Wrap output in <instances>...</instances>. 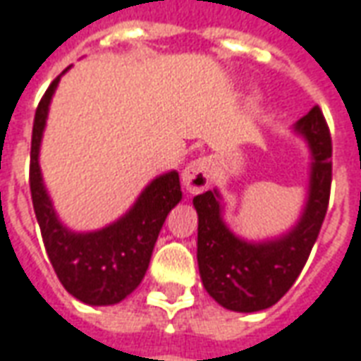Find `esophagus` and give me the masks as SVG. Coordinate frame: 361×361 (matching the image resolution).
I'll list each match as a JSON object with an SVG mask.
<instances>
[{"mask_svg": "<svg viewBox=\"0 0 361 361\" xmlns=\"http://www.w3.org/2000/svg\"><path fill=\"white\" fill-rule=\"evenodd\" d=\"M211 183V160L207 157L189 162L183 170V185L189 193H201Z\"/></svg>", "mask_w": 361, "mask_h": 361, "instance_id": "1", "label": "esophagus"}]
</instances>
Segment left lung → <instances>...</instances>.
I'll list each match as a JSON object with an SVG mask.
<instances>
[{"mask_svg": "<svg viewBox=\"0 0 361 361\" xmlns=\"http://www.w3.org/2000/svg\"><path fill=\"white\" fill-rule=\"evenodd\" d=\"M294 131L307 141L311 172L302 219L288 234L267 242H245L224 224L216 189L193 199L199 216L197 263L201 280L214 302L226 310L251 313L274 305L300 276L317 242L331 197L333 142L319 106L298 119Z\"/></svg>", "mask_w": 361, "mask_h": 361, "instance_id": "8db88e82", "label": "left lung"}]
</instances>
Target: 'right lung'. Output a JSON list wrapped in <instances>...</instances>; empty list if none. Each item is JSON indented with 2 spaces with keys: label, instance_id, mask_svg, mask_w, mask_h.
Listing matches in <instances>:
<instances>
[{
  "label": "right lung",
  "instance_id": "1",
  "mask_svg": "<svg viewBox=\"0 0 361 361\" xmlns=\"http://www.w3.org/2000/svg\"><path fill=\"white\" fill-rule=\"evenodd\" d=\"M59 79L61 75L51 81L36 108L28 178L32 207L46 253L63 288L82 303L114 305L141 284L166 216L181 201L180 176L176 170L158 176L145 188L129 212L102 230L71 232L63 226L44 188L38 164L50 100Z\"/></svg>",
  "mask_w": 361,
  "mask_h": 361
}]
</instances>
